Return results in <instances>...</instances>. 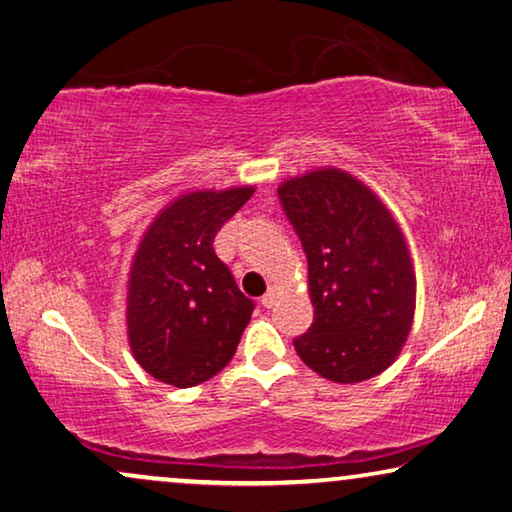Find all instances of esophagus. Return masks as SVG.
I'll return each instance as SVG.
<instances>
[{"mask_svg": "<svg viewBox=\"0 0 512 512\" xmlns=\"http://www.w3.org/2000/svg\"><path fill=\"white\" fill-rule=\"evenodd\" d=\"M261 302H263V307H268V309L274 307V302H277V291H274V288H270V291L263 295Z\"/></svg>", "mask_w": 512, "mask_h": 512, "instance_id": "esophagus-1", "label": "esophagus"}]
</instances>
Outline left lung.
Segmentation results:
<instances>
[{"mask_svg": "<svg viewBox=\"0 0 512 512\" xmlns=\"http://www.w3.org/2000/svg\"><path fill=\"white\" fill-rule=\"evenodd\" d=\"M279 198L307 254L314 305V323L295 351L328 381L374 379L402 353L416 314V270L402 228L342 168L288 177Z\"/></svg>", "mask_w": 512, "mask_h": 512, "instance_id": "8db88e82", "label": "left lung"}]
</instances>
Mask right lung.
Returning <instances> with one entry per match:
<instances>
[{
	"instance_id": "1",
	"label": "right lung",
	"mask_w": 512,
	"mask_h": 512,
	"mask_svg": "<svg viewBox=\"0 0 512 512\" xmlns=\"http://www.w3.org/2000/svg\"><path fill=\"white\" fill-rule=\"evenodd\" d=\"M254 184L189 189L145 228L127 277V339L152 379L191 388L235 355L254 302L214 254V235L254 194Z\"/></svg>"
}]
</instances>
